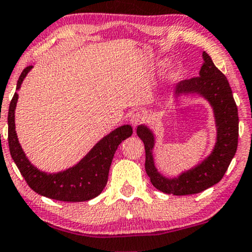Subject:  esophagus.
<instances>
[{
  "label": "esophagus",
  "instance_id": "esophagus-1",
  "mask_svg": "<svg viewBox=\"0 0 252 252\" xmlns=\"http://www.w3.org/2000/svg\"><path fill=\"white\" fill-rule=\"evenodd\" d=\"M142 120H144V117H142V114L139 113V112H136V113H133L131 118H129V123H131V125L133 127L138 126Z\"/></svg>",
  "mask_w": 252,
  "mask_h": 252
}]
</instances>
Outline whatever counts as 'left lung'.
<instances>
[{
    "instance_id": "left-lung-1",
    "label": "left lung",
    "mask_w": 252,
    "mask_h": 252,
    "mask_svg": "<svg viewBox=\"0 0 252 252\" xmlns=\"http://www.w3.org/2000/svg\"><path fill=\"white\" fill-rule=\"evenodd\" d=\"M202 57L204 63L200 70V76L178 83L174 89V95L178 98L181 94L196 93L206 98L212 105L217 136L215 147L209 157L176 178H166L154 166V134L145 125L136 128V134L145 145L146 173L154 187L166 194H197L216 185L222 180L237 150L238 112L231 88L224 74L217 69L206 51H203Z\"/></svg>"
}]
</instances>
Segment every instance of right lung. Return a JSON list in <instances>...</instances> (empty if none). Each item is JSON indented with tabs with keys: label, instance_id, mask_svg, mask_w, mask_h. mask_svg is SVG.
Segmentation results:
<instances>
[{
	"label": "right lung",
	"instance_id": "right-lung-1",
	"mask_svg": "<svg viewBox=\"0 0 252 252\" xmlns=\"http://www.w3.org/2000/svg\"><path fill=\"white\" fill-rule=\"evenodd\" d=\"M32 66H27L22 71L17 80V88L26 78ZM18 93L15 92L8 113V142L12 160L26 180L28 186L42 196L64 202H83L97 197L107 183L108 172L118 146L128 136L133 129L129 125H124L112 131L93 146L78 163L63 172L48 174L37 169L28 160L18 142L15 131V110Z\"/></svg>",
	"mask_w": 252,
	"mask_h": 252
}]
</instances>
